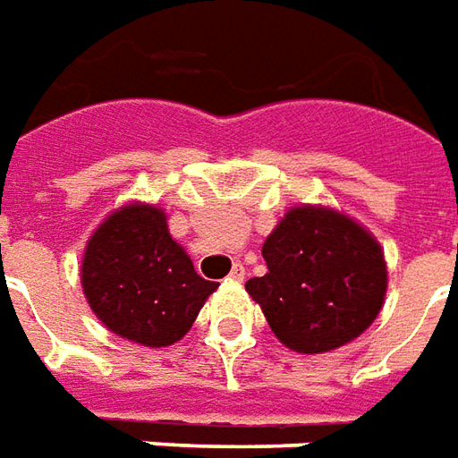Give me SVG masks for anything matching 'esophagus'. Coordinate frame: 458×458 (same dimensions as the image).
Masks as SVG:
<instances>
[{
	"label": "esophagus",
	"mask_w": 458,
	"mask_h": 458,
	"mask_svg": "<svg viewBox=\"0 0 458 458\" xmlns=\"http://www.w3.org/2000/svg\"><path fill=\"white\" fill-rule=\"evenodd\" d=\"M229 282H244V267L234 264V269L229 271Z\"/></svg>",
	"instance_id": "obj_1"
}]
</instances>
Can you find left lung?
Returning <instances> with one entry per match:
<instances>
[{"label": "left lung", "instance_id": "left-lung-1", "mask_svg": "<svg viewBox=\"0 0 458 458\" xmlns=\"http://www.w3.org/2000/svg\"><path fill=\"white\" fill-rule=\"evenodd\" d=\"M267 274L247 282L276 339L299 354L354 342L379 317L386 261L379 242L342 211L301 204L267 236Z\"/></svg>", "mask_w": 458, "mask_h": 458}]
</instances>
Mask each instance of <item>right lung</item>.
<instances>
[{
  "mask_svg": "<svg viewBox=\"0 0 458 458\" xmlns=\"http://www.w3.org/2000/svg\"><path fill=\"white\" fill-rule=\"evenodd\" d=\"M216 286L172 239L166 214L141 201L112 211L81 259V289L97 319L151 349L179 342Z\"/></svg>",
  "mask_w": 458,
  "mask_h": 458,
  "instance_id": "obj_1",
  "label": "right lung"
}]
</instances>
